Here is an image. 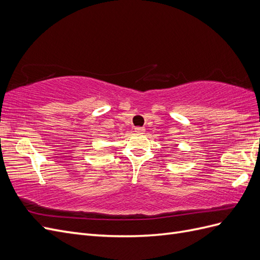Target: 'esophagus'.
Segmentation results:
<instances>
[{
	"label": "esophagus",
	"mask_w": 260,
	"mask_h": 260,
	"mask_svg": "<svg viewBox=\"0 0 260 260\" xmlns=\"http://www.w3.org/2000/svg\"><path fill=\"white\" fill-rule=\"evenodd\" d=\"M135 131H136L137 133H140V135H142V133H144L145 129H144L143 127H137V128L135 129Z\"/></svg>",
	"instance_id": "obj_1"
}]
</instances>
